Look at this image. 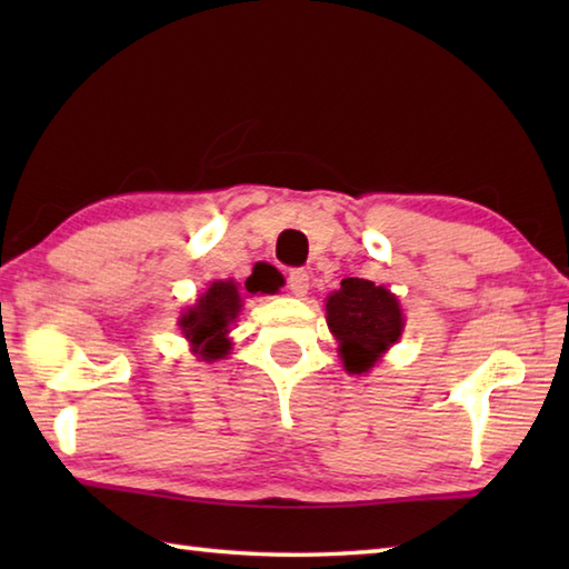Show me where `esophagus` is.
Returning a JSON list of instances; mask_svg holds the SVG:
<instances>
[{
  "mask_svg": "<svg viewBox=\"0 0 569 569\" xmlns=\"http://www.w3.org/2000/svg\"><path fill=\"white\" fill-rule=\"evenodd\" d=\"M288 288H291L293 296H306L308 293V273L301 271V268H296V271L288 273Z\"/></svg>",
  "mask_w": 569,
  "mask_h": 569,
  "instance_id": "obj_1",
  "label": "esophagus"
}]
</instances>
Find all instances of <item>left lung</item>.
Wrapping results in <instances>:
<instances>
[{
	"label": "left lung",
	"instance_id": "obj_1",
	"mask_svg": "<svg viewBox=\"0 0 569 569\" xmlns=\"http://www.w3.org/2000/svg\"><path fill=\"white\" fill-rule=\"evenodd\" d=\"M326 323L339 341L343 369L366 373L399 341L403 313L399 298L383 286L343 278L339 291L326 298Z\"/></svg>",
	"mask_w": 569,
	"mask_h": 569
}]
</instances>
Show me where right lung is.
Listing matches in <instances>:
<instances>
[{"instance_id":"obj_1","label":"right lung","mask_w":569,"mask_h":569,"mask_svg":"<svg viewBox=\"0 0 569 569\" xmlns=\"http://www.w3.org/2000/svg\"><path fill=\"white\" fill-rule=\"evenodd\" d=\"M283 286L281 276L273 271L253 273L240 288L236 281H213L208 291L198 298L196 306H190L180 316L182 336L190 341L192 353H198L203 361L226 359L230 351V323L238 319L243 293H276Z\"/></svg>"}]
</instances>
